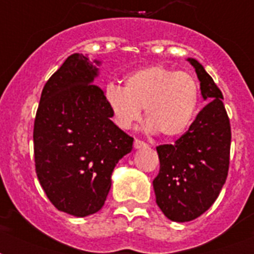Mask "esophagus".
<instances>
[{"instance_id":"esophagus-1","label":"esophagus","mask_w":254,"mask_h":254,"mask_svg":"<svg viewBox=\"0 0 254 254\" xmlns=\"http://www.w3.org/2000/svg\"><path fill=\"white\" fill-rule=\"evenodd\" d=\"M133 146H134V149H142V147L147 146V143L143 142V141H141V139L135 138L134 143H133Z\"/></svg>"}]
</instances>
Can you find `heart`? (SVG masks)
Here are the masks:
<instances>
[{
	"mask_svg": "<svg viewBox=\"0 0 254 254\" xmlns=\"http://www.w3.org/2000/svg\"><path fill=\"white\" fill-rule=\"evenodd\" d=\"M105 100L121 129L137 123L145 108L149 129L175 138L191 127L200 103V88L192 75L155 64L127 75L124 88L108 84Z\"/></svg>",
	"mask_w": 254,
	"mask_h": 254,
	"instance_id": "b5f03b06",
	"label": "heart"
}]
</instances>
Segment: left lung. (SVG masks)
Segmentation results:
<instances>
[{"instance_id": "left-lung-1", "label": "left lung", "mask_w": 254, "mask_h": 254, "mask_svg": "<svg viewBox=\"0 0 254 254\" xmlns=\"http://www.w3.org/2000/svg\"><path fill=\"white\" fill-rule=\"evenodd\" d=\"M189 62L208 104L175 143L157 146L159 173L153 181L157 204L178 223L196 219L215 203L228 175L232 137L223 93L199 62Z\"/></svg>"}]
</instances>
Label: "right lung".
Masks as SVG:
<instances>
[{
	"instance_id": "1",
	"label": "right lung",
	"mask_w": 254,
	"mask_h": 254,
	"mask_svg": "<svg viewBox=\"0 0 254 254\" xmlns=\"http://www.w3.org/2000/svg\"><path fill=\"white\" fill-rule=\"evenodd\" d=\"M96 76L87 57L69 55L43 87L34 121L42 189L59 211L79 217L103 208L116 163L133 149V137L111 120Z\"/></svg>"
}]
</instances>
